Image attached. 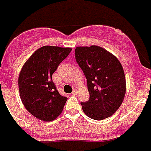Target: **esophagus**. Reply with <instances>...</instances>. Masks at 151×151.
I'll return each mask as SVG.
<instances>
[{
    "label": "esophagus",
    "mask_w": 151,
    "mask_h": 151,
    "mask_svg": "<svg viewBox=\"0 0 151 151\" xmlns=\"http://www.w3.org/2000/svg\"><path fill=\"white\" fill-rule=\"evenodd\" d=\"M78 94V91H76V90H73V92H72V95H76Z\"/></svg>",
    "instance_id": "obj_1"
}]
</instances>
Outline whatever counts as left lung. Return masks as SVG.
Here are the masks:
<instances>
[{"instance_id": "8db88e82", "label": "left lung", "mask_w": 151, "mask_h": 151, "mask_svg": "<svg viewBox=\"0 0 151 151\" xmlns=\"http://www.w3.org/2000/svg\"><path fill=\"white\" fill-rule=\"evenodd\" d=\"M75 59L87 79L90 98L81 102L85 115L102 120L113 115L120 107L126 94V78L118 59L97 46H79Z\"/></svg>"}]
</instances>
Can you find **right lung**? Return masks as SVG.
<instances>
[{"mask_svg":"<svg viewBox=\"0 0 151 151\" xmlns=\"http://www.w3.org/2000/svg\"><path fill=\"white\" fill-rule=\"evenodd\" d=\"M71 50V48L42 46L23 65L18 77L21 100L25 109L39 119L52 121L63 111L67 98L59 93L52 76Z\"/></svg>","mask_w":151,"mask_h":151,"instance_id":"add662e5","label":"right lung"}]
</instances>
